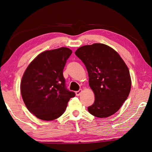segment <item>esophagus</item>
I'll return each instance as SVG.
<instances>
[{
  "label": "esophagus",
  "mask_w": 152,
  "mask_h": 152,
  "mask_svg": "<svg viewBox=\"0 0 152 152\" xmlns=\"http://www.w3.org/2000/svg\"><path fill=\"white\" fill-rule=\"evenodd\" d=\"M82 89H79V91H76L75 92V93H76V95L77 96H79L80 94H81V93H82Z\"/></svg>",
  "instance_id": "1"
}]
</instances>
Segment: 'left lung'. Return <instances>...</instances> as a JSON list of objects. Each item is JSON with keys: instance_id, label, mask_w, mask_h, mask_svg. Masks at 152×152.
<instances>
[{"instance_id": "obj_1", "label": "left lung", "mask_w": 152, "mask_h": 152, "mask_svg": "<svg viewBox=\"0 0 152 152\" xmlns=\"http://www.w3.org/2000/svg\"><path fill=\"white\" fill-rule=\"evenodd\" d=\"M75 53L87 68L88 83L94 94V102L88 111L99 118L116 113L130 92L127 65L115 50L103 44L84 45Z\"/></svg>"}]
</instances>
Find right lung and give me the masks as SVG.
I'll return each mask as SVG.
<instances>
[{"mask_svg": "<svg viewBox=\"0 0 152 152\" xmlns=\"http://www.w3.org/2000/svg\"><path fill=\"white\" fill-rule=\"evenodd\" d=\"M72 53L67 48L47 50L36 57L26 69L21 94L30 113L43 121L61 116L75 93L68 90L63 71Z\"/></svg>", "mask_w": 152, "mask_h": 152, "instance_id": "add662e5", "label": "right lung"}]
</instances>
